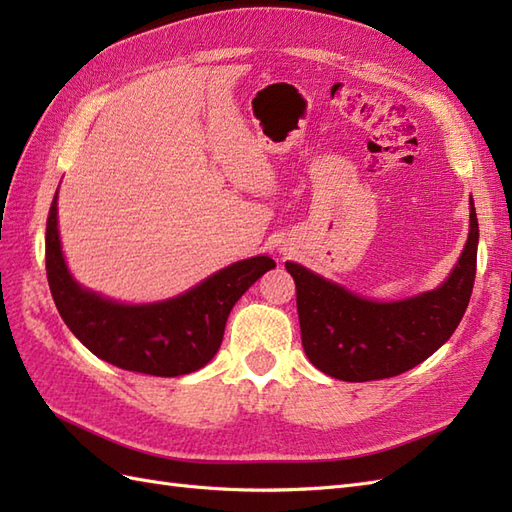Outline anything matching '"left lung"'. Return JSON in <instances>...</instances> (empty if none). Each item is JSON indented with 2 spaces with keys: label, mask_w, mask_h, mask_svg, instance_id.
I'll list each match as a JSON object with an SVG mask.
<instances>
[{
  "label": "left lung",
  "mask_w": 512,
  "mask_h": 512,
  "mask_svg": "<svg viewBox=\"0 0 512 512\" xmlns=\"http://www.w3.org/2000/svg\"><path fill=\"white\" fill-rule=\"evenodd\" d=\"M478 218L469 201V238L450 277L437 290L396 303H376L285 261L296 283L300 337L309 361L339 381L398 376L439 350L463 320L476 279Z\"/></svg>",
  "instance_id": "left-lung-1"
}]
</instances>
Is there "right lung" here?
<instances>
[{
  "label": "right lung",
  "mask_w": 512,
  "mask_h": 512,
  "mask_svg": "<svg viewBox=\"0 0 512 512\" xmlns=\"http://www.w3.org/2000/svg\"><path fill=\"white\" fill-rule=\"evenodd\" d=\"M45 266L58 313L93 355L121 370L168 378L212 361L233 305L277 264L257 255L218 270L177 298L151 305L114 303L71 277L60 248L56 192L47 216Z\"/></svg>",
  "instance_id": "add662e5"
}]
</instances>
